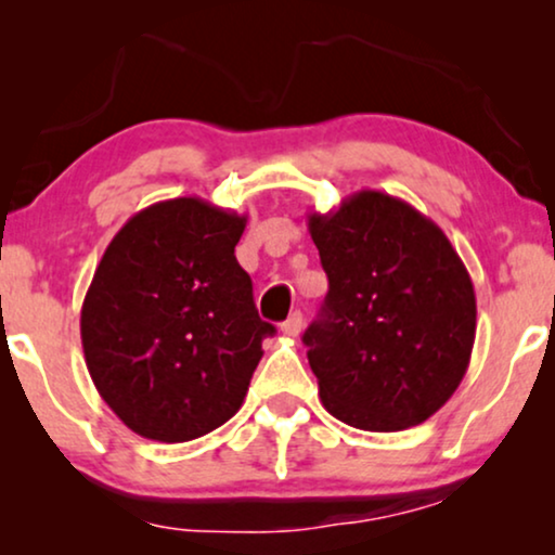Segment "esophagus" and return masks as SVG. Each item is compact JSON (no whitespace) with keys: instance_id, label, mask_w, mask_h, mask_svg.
<instances>
[{"instance_id":"34e87169","label":"esophagus","mask_w":555,"mask_h":555,"mask_svg":"<svg viewBox=\"0 0 555 555\" xmlns=\"http://www.w3.org/2000/svg\"><path fill=\"white\" fill-rule=\"evenodd\" d=\"M280 331H283L285 336L298 338L300 331H302V313H300V310H295V313H291V318H287V321L280 325Z\"/></svg>"}]
</instances>
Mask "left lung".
<instances>
[{
  "instance_id": "obj_1",
  "label": "left lung",
  "mask_w": 555,
  "mask_h": 555,
  "mask_svg": "<svg viewBox=\"0 0 555 555\" xmlns=\"http://www.w3.org/2000/svg\"><path fill=\"white\" fill-rule=\"evenodd\" d=\"M328 295L302 336L323 406L366 431L439 412L467 374L477 306L447 234L397 196L363 189L310 211Z\"/></svg>"
}]
</instances>
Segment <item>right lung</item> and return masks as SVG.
Instances as JSON below:
<instances>
[{"label":"right lung","mask_w":555,"mask_h":555,"mask_svg":"<svg viewBox=\"0 0 555 555\" xmlns=\"http://www.w3.org/2000/svg\"><path fill=\"white\" fill-rule=\"evenodd\" d=\"M247 217L199 196L135 211L80 310L98 393L135 435L189 442L240 412L275 325L257 315L234 247Z\"/></svg>","instance_id":"obj_1"}]
</instances>
